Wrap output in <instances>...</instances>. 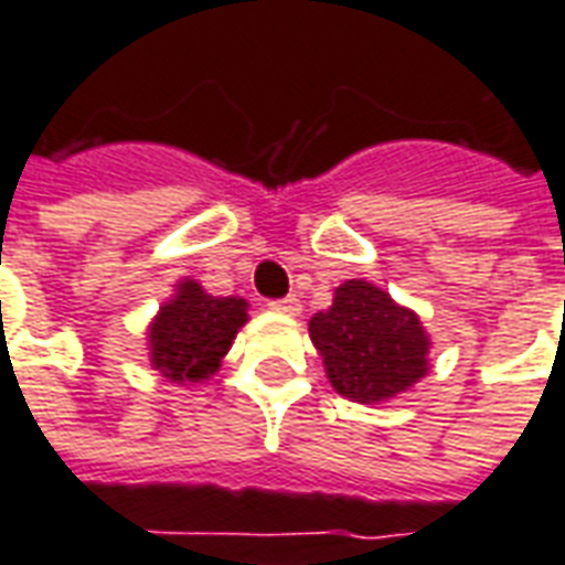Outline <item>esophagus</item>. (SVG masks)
I'll return each instance as SVG.
<instances>
[{"label": "esophagus", "instance_id": "34e87169", "mask_svg": "<svg viewBox=\"0 0 565 565\" xmlns=\"http://www.w3.org/2000/svg\"><path fill=\"white\" fill-rule=\"evenodd\" d=\"M267 307L277 309V312H286V316H298L300 298L298 295H286V298H279V300H267Z\"/></svg>", "mask_w": 565, "mask_h": 565}]
</instances>
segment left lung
Instances as JSON below:
<instances>
[{
  "mask_svg": "<svg viewBox=\"0 0 565 565\" xmlns=\"http://www.w3.org/2000/svg\"><path fill=\"white\" fill-rule=\"evenodd\" d=\"M309 337L333 390L354 402L396 396L426 375L428 339L419 318L363 279L337 288L333 307L309 318Z\"/></svg>",
  "mask_w": 565,
  "mask_h": 565,
  "instance_id": "left-lung-1",
  "label": "left lung"
}]
</instances>
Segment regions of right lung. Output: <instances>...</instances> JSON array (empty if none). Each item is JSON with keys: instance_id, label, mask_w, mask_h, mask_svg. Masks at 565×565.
<instances>
[{"instance_id": "obj_1", "label": "right lung", "mask_w": 565, "mask_h": 565, "mask_svg": "<svg viewBox=\"0 0 565 565\" xmlns=\"http://www.w3.org/2000/svg\"><path fill=\"white\" fill-rule=\"evenodd\" d=\"M247 321L241 298H214L199 282H181L172 303L151 324V363L169 381H202L217 372L237 328Z\"/></svg>"}]
</instances>
